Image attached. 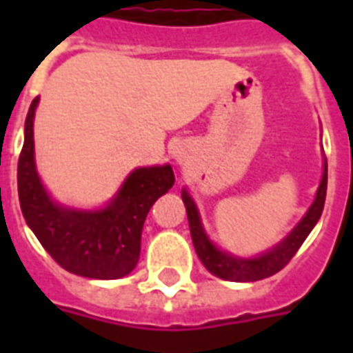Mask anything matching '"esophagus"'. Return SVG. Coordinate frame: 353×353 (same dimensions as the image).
<instances>
[{
  "mask_svg": "<svg viewBox=\"0 0 353 353\" xmlns=\"http://www.w3.org/2000/svg\"><path fill=\"white\" fill-rule=\"evenodd\" d=\"M174 157H176L177 161H183V151H181V149H177V151H174Z\"/></svg>",
  "mask_w": 353,
  "mask_h": 353,
  "instance_id": "esophagus-1",
  "label": "esophagus"
}]
</instances>
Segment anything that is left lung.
<instances>
[{
    "label": "left lung",
    "mask_w": 353,
    "mask_h": 353,
    "mask_svg": "<svg viewBox=\"0 0 353 353\" xmlns=\"http://www.w3.org/2000/svg\"><path fill=\"white\" fill-rule=\"evenodd\" d=\"M325 192H327V162L323 168V177L321 183L316 192V200L310 206V210L306 212L303 217V221L296 225L295 229L291 230L281 244H278L274 250H270L261 257L255 259H240V257H232L229 253L219 252L210 240H208L206 232L200 225L199 212L196 206L191 200V196L187 194V191L181 192V199L187 208V217H189V229H191V238L194 250L199 259L202 261V265L206 266L208 270L215 274L217 278L229 281H257L263 278H268L272 274L280 272L283 266L288 265L289 261L293 259V255L299 252V248L303 245L306 236L310 234V230L314 229V225L318 223L323 212V204H325Z\"/></svg>",
    "instance_id": "left-lung-1"
}]
</instances>
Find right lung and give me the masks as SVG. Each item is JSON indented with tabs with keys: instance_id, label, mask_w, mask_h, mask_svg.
Returning a JSON list of instances; mask_svg holds the SVG:
<instances>
[{
	"instance_id": "right-lung-1",
	"label": "right lung",
	"mask_w": 353,
	"mask_h": 353,
	"mask_svg": "<svg viewBox=\"0 0 353 353\" xmlns=\"http://www.w3.org/2000/svg\"><path fill=\"white\" fill-rule=\"evenodd\" d=\"M26 117L24 145L19 157V200L24 219L37 240L68 272L117 280L134 270L139 259L141 229L154 200L176 181L170 164L138 168L124 181L115 200L98 212H77L54 204L43 189L34 162V115Z\"/></svg>"
}]
</instances>
